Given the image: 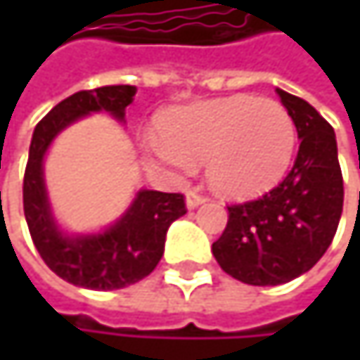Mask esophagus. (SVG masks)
I'll return each mask as SVG.
<instances>
[{
    "mask_svg": "<svg viewBox=\"0 0 360 360\" xmlns=\"http://www.w3.org/2000/svg\"><path fill=\"white\" fill-rule=\"evenodd\" d=\"M208 198L204 193H198V191H187V208H198L200 204H204Z\"/></svg>",
    "mask_w": 360,
    "mask_h": 360,
    "instance_id": "obj_1",
    "label": "esophagus"
}]
</instances>
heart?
Listing matches in <instances>:
<instances>
[{
  "mask_svg": "<svg viewBox=\"0 0 360 360\" xmlns=\"http://www.w3.org/2000/svg\"><path fill=\"white\" fill-rule=\"evenodd\" d=\"M160 139L143 141L152 171L189 173L208 162L212 187L231 198H250L285 177L296 152V122L275 100L233 96L167 110Z\"/></svg>",
  "mask_w": 360,
  "mask_h": 360,
  "instance_id": "1",
  "label": "heart"
}]
</instances>
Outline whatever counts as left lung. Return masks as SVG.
I'll return each mask as SVG.
<instances>
[{
    "label": "left lung",
    "instance_id": "8db88e82",
    "mask_svg": "<svg viewBox=\"0 0 360 360\" xmlns=\"http://www.w3.org/2000/svg\"><path fill=\"white\" fill-rule=\"evenodd\" d=\"M300 137L292 171L264 195L229 204L212 244L221 269L248 285H279L313 269L329 248L344 204L331 124L302 98L277 89Z\"/></svg>",
    "mask_w": 360,
    "mask_h": 360
}]
</instances>
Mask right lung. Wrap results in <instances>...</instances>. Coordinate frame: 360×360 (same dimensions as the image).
Listing matches in <instances>:
<instances>
[{
  "mask_svg": "<svg viewBox=\"0 0 360 360\" xmlns=\"http://www.w3.org/2000/svg\"><path fill=\"white\" fill-rule=\"evenodd\" d=\"M135 94L133 85L77 91L49 110L33 133L22 183L27 225L43 262L79 288L120 290L148 277L162 258L169 225L187 212L183 193L141 189L124 217L104 233L68 238L53 223L43 183V156L51 139L89 112L104 110L122 120Z\"/></svg>",
  "mask_w": 360,
  "mask_h": 360,
  "instance_id": "obj_1",
  "label": "right lung"
}]
</instances>
